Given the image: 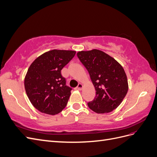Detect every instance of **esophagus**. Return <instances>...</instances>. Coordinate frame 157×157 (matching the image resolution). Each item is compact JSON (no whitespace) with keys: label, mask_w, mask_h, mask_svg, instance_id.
I'll list each match as a JSON object with an SVG mask.
<instances>
[{"label":"esophagus","mask_w":157,"mask_h":157,"mask_svg":"<svg viewBox=\"0 0 157 157\" xmlns=\"http://www.w3.org/2000/svg\"><path fill=\"white\" fill-rule=\"evenodd\" d=\"M83 88V85L82 84H78L77 87L76 88V90H81Z\"/></svg>","instance_id":"esophagus-1"}]
</instances>
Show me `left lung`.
Wrapping results in <instances>:
<instances>
[{
	"label": "left lung",
	"instance_id": "8db88e82",
	"mask_svg": "<svg viewBox=\"0 0 157 157\" xmlns=\"http://www.w3.org/2000/svg\"><path fill=\"white\" fill-rule=\"evenodd\" d=\"M77 56L88 70L96 90V98L88 103L97 113H110L119 106L128 92L125 71L111 56L101 50L80 51Z\"/></svg>",
	"mask_w": 157,
	"mask_h": 157
}]
</instances>
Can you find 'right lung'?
Instances as JSON below:
<instances>
[{"label": "right lung", "instance_id": "add662e5", "mask_svg": "<svg viewBox=\"0 0 157 157\" xmlns=\"http://www.w3.org/2000/svg\"><path fill=\"white\" fill-rule=\"evenodd\" d=\"M75 54L73 50H52L39 56L31 63L24 86L28 98L37 110L54 115L67 105L72 88L66 85L61 71Z\"/></svg>", "mask_w": 157, "mask_h": 157}]
</instances>
